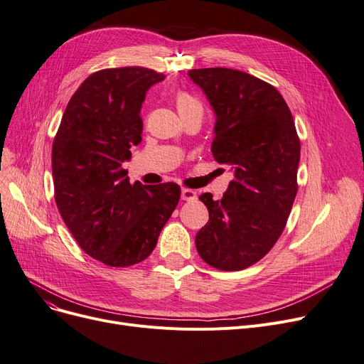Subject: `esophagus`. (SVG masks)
<instances>
[{
  "label": "esophagus",
  "mask_w": 364,
  "mask_h": 364,
  "mask_svg": "<svg viewBox=\"0 0 364 364\" xmlns=\"http://www.w3.org/2000/svg\"><path fill=\"white\" fill-rule=\"evenodd\" d=\"M181 199L183 200H195L196 192L192 191V188H181Z\"/></svg>",
  "instance_id": "obj_1"
}]
</instances>
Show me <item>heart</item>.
Here are the masks:
<instances>
[{"mask_svg":"<svg viewBox=\"0 0 364 364\" xmlns=\"http://www.w3.org/2000/svg\"><path fill=\"white\" fill-rule=\"evenodd\" d=\"M177 108L180 114L192 112V109H202V104L198 98H195L193 95L187 93V92H180L177 95Z\"/></svg>","mask_w":364,"mask_h":364,"instance_id":"heart-1","label":"heart"}]
</instances>
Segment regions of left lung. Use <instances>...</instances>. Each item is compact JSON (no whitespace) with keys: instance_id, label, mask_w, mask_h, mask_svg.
<instances>
[{"instance_id":"left-lung-1","label":"left lung","mask_w":364,"mask_h":364,"mask_svg":"<svg viewBox=\"0 0 364 364\" xmlns=\"http://www.w3.org/2000/svg\"><path fill=\"white\" fill-rule=\"evenodd\" d=\"M187 74L214 109V159L233 172L220 200L199 196L210 220L196 233V250L217 269L241 271L259 262L286 228L297 193L300 141L289 105L269 83L230 68Z\"/></svg>"}]
</instances>
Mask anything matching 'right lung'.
Segmentation results:
<instances>
[{"instance_id": "right-lung-1", "label": "right lung", "mask_w": 364, "mask_h": 364, "mask_svg": "<svg viewBox=\"0 0 364 364\" xmlns=\"http://www.w3.org/2000/svg\"><path fill=\"white\" fill-rule=\"evenodd\" d=\"M164 78L141 67L90 74L71 97L53 141L58 210L82 250L108 266L147 259L180 200L178 184H131L123 169L141 143L146 93Z\"/></svg>"}]
</instances>
